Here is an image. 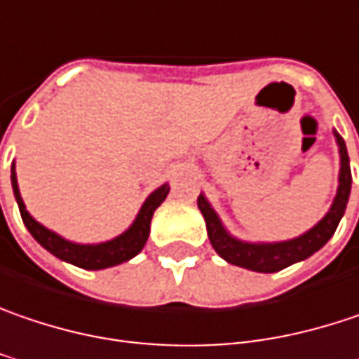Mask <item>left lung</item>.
Segmentation results:
<instances>
[{
	"label": "left lung",
	"instance_id": "8db88e82",
	"mask_svg": "<svg viewBox=\"0 0 359 359\" xmlns=\"http://www.w3.org/2000/svg\"><path fill=\"white\" fill-rule=\"evenodd\" d=\"M337 137V146H339V156H341V168H339V187H337V195L331 205V209L327 211V215L317 223L313 229H309L301 238L288 240V242L276 243H248L240 242L236 238H231L225 229L222 222L217 217V213L211 209V205L207 199L199 195L197 205H199L201 213L207 223V236L209 242L213 245V250L222 256L225 262L233 264V266H242L254 272H278L286 266L294 262H301L309 256H313L317 250H321L329 238L335 233L339 219L346 213V205L349 199V191H351V168H349L348 148L344 137L335 132Z\"/></svg>",
	"mask_w": 359,
	"mask_h": 359
}]
</instances>
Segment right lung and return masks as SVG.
Masks as SVG:
<instances>
[{"mask_svg":"<svg viewBox=\"0 0 359 359\" xmlns=\"http://www.w3.org/2000/svg\"><path fill=\"white\" fill-rule=\"evenodd\" d=\"M11 187H13V195H15V201H18V207H20L22 222L28 227V231L32 233L34 240L40 243L42 248H46L56 258H60V260H65V262L69 264H74L79 268H85V270L109 268V266L126 262V260H130L136 254H140L144 243L148 240V233H150L152 215H154L156 207L166 199V195L170 191L168 184H162L160 189H156L146 199V203L142 205V209L137 213L136 222L132 223V227L128 231H123L121 236H117L116 240L105 243H95V245H83V243H73L69 242V240H65V238H60V236H56L54 231L46 229L44 225H40L26 211V205H24V201L20 197V189H18L13 166H11Z\"/></svg>","mask_w":359,"mask_h":359,"instance_id":"1","label":"right lung"}]
</instances>
